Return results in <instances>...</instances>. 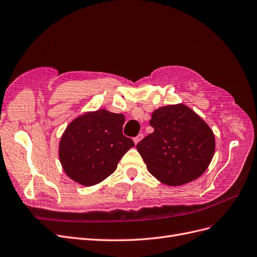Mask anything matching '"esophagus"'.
I'll return each instance as SVG.
<instances>
[{
	"label": "esophagus",
	"instance_id": "obj_1",
	"mask_svg": "<svg viewBox=\"0 0 257 257\" xmlns=\"http://www.w3.org/2000/svg\"><path fill=\"white\" fill-rule=\"evenodd\" d=\"M144 138V134H139L138 136H136L135 138H134V143L137 145L138 143H139V141L141 140V139H143Z\"/></svg>",
	"mask_w": 257,
	"mask_h": 257
}]
</instances>
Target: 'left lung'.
I'll return each instance as SVG.
<instances>
[{
    "label": "left lung",
    "instance_id": "8db88e82",
    "mask_svg": "<svg viewBox=\"0 0 257 257\" xmlns=\"http://www.w3.org/2000/svg\"><path fill=\"white\" fill-rule=\"evenodd\" d=\"M152 134L136 146L149 172L169 186H180L204 173L215 152L213 131L183 104L159 107L152 113Z\"/></svg>",
    "mask_w": 257,
    "mask_h": 257
}]
</instances>
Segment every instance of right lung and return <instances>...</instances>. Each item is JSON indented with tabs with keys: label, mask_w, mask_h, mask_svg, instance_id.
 Segmentation results:
<instances>
[{
	"label": "right lung",
	"mask_w": 257,
	"mask_h": 257,
	"mask_svg": "<svg viewBox=\"0 0 257 257\" xmlns=\"http://www.w3.org/2000/svg\"><path fill=\"white\" fill-rule=\"evenodd\" d=\"M124 116L105 109L87 112L67 126L59 144V159L70 179L92 186L109 176L122 156L134 147L123 135Z\"/></svg>",
	"instance_id": "add662e5"
}]
</instances>
